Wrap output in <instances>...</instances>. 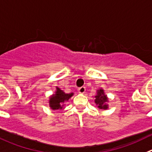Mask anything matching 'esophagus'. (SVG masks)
I'll return each mask as SVG.
<instances>
[{
	"label": "esophagus",
	"mask_w": 152,
	"mask_h": 152,
	"mask_svg": "<svg viewBox=\"0 0 152 152\" xmlns=\"http://www.w3.org/2000/svg\"><path fill=\"white\" fill-rule=\"evenodd\" d=\"M78 91H79V93H81V94H84L85 91H86V88H85L84 86H83V87H80V88H78Z\"/></svg>",
	"instance_id": "1"
}]
</instances>
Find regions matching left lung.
Segmentation results:
<instances>
[{
  "instance_id": "8db88e82",
  "label": "left lung",
  "mask_w": 152,
  "mask_h": 152,
  "mask_svg": "<svg viewBox=\"0 0 152 152\" xmlns=\"http://www.w3.org/2000/svg\"><path fill=\"white\" fill-rule=\"evenodd\" d=\"M95 102L96 104L100 109H107V104H106V102L107 101V98L104 93L103 89L98 90L97 95L95 97Z\"/></svg>"
}]
</instances>
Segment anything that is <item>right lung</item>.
I'll list each match as a JSON object with an SVG mask.
<instances>
[{
	"label": "right lung",
	"instance_id": "add662e5",
	"mask_svg": "<svg viewBox=\"0 0 152 152\" xmlns=\"http://www.w3.org/2000/svg\"><path fill=\"white\" fill-rule=\"evenodd\" d=\"M73 96V93L69 94H65L62 90L59 88H57V91L55 95H53L50 98V107L53 110H57V109H62L61 104L64 103L65 101H68L70 97Z\"/></svg>",
	"mask_w": 152,
	"mask_h": 152
}]
</instances>
